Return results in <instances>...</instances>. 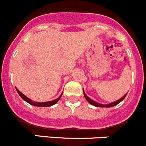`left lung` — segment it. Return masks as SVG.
Returning <instances> with one entry per match:
<instances>
[{
  "mask_svg": "<svg viewBox=\"0 0 146 146\" xmlns=\"http://www.w3.org/2000/svg\"><path fill=\"white\" fill-rule=\"evenodd\" d=\"M83 92H84V98H86V100H87L88 102H89V103H90V104L92 105V106H96V107H100V108H111V107H113V106H116V105L119 104V102H121V101L123 100H124V98H125L126 96H127V94H124V95L123 96V97H122L121 98V99L115 101V102H111V103H109V104H107V105H102V104H100V103H98V102H95V101L92 100V99H90V98H89V97H88V96L86 95V94H85V92H84V90H83Z\"/></svg>",
  "mask_w": 146,
  "mask_h": 146,
  "instance_id": "obj_1",
  "label": "left lung"
}]
</instances>
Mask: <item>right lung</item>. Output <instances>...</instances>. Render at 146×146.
Masks as SVG:
<instances>
[{
	"label": "right lung",
	"instance_id": "add662e5",
	"mask_svg": "<svg viewBox=\"0 0 146 146\" xmlns=\"http://www.w3.org/2000/svg\"><path fill=\"white\" fill-rule=\"evenodd\" d=\"M16 90H17V92H18V94H19V96H20L21 98L24 100L25 101H26L27 102H28L29 104H31V105H32V106H37V107H49V106H53V105L56 104V103L58 102L59 100L61 98L62 95V93L61 95H60L58 98H57L56 100H54L48 101V102H34V101L31 100V99H29V98H27V97H26L25 94H23L22 92H19V90H18L17 88H16Z\"/></svg>",
	"mask_w": 146,
	"mask_h": 146
}]
</instances>
